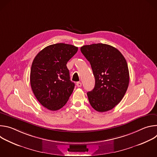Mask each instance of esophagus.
<instances>
[{
    "label": "esophagus",
    "instance_id": "1",
    "mask_svg": "<svg viewBox=\"0 0 157 157\" xmlns=\"http://www.w3.org/2000/svg\"><path fill=\"white\" fill-rule=\"evenodd\" d=\"M76 86H77L78 87H81L82 83H81V82H76Z\"/></svg>",
    "mask_w": 157,
    "mask_h": 157
}]
</instances>
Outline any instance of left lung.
Listing matches in <instances>:
<instances>
[{
	"label": "left lung",
	"mask_w": 157,
	"mask_h": 157,
	"mask_svg": "<svg viewBox=\"0 0 157 157\" xmlns=\"http://www.w3.org/2000/svg\"><path fill=\"white\" fill-rule=\"evenodd\" d=\"M81 52L89 61L95 86L87 95L91 105L98 112L113 109L124 98L129 83L127 61L116 48L107 44L84 45Z\"/></svg>",
	"instance_id": "1"
}]
</instances>
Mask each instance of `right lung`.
Listing matches in <instances>:
<instances>
[{"label":"right lung","mask_w":157,"mask_h":157,"mask_svg":"<svg viewBox=\"0 0 157 157\" xmlns=\"http://www.w3.org/2000/svg\"><path fill=\"white\" fill-rule=\"evenodd\" d=\"M78 47L66 43L51 44L35 57L30 71V84L38 102L50 110H57L68 101L75 88L67 68Z\"/></svg>","instance_id":"right-lung-1"}]
</instances>
